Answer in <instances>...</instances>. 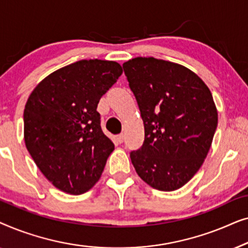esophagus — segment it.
Listing matches in <instances>:
<instances>
[{
    "mask_svg": "<svg viewBox=\"0 0 248 248\" xmlns=\"http://www.w3.org/2000/svg\"><path fill=\"white\" fill-rule=\"evenodd\" d=\"M116 139H117L118 143H123V141H124V135H123V134H118L117 137H116Z\"/></svg>",
    "mask_w": 248,
    "mask_h": 248,
    "instance_id": "obj_1",
    "label": "esophagus"
}]
</instances>
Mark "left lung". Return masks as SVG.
Listing matches in <instances>:
<instances>
[{"label":"left lung","instance_id":"left-lung-1","mask_svg":"<svg viewBox=\"0 0 248 248\" xmlns=\"http://www.w3.org/2000/svg\"><path fill=\"white\" fill-rule=\"evenodd\" d=\"M144 124V142L130 157L151 187L170 192L192 179L204 161L218 125L211 91L187 67L154 57L123 64Z\"/></svg>","mask_w":248,"mask_h":248}]
</instances>
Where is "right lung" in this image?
<instances>
[{
    "mask_svg": "<svg viewBox=\"0 0 248 248\" xmlns=\"http://www.w3.org/2000/svg\"><path fill=\"white\" fill-rule=\"evenodd\" d=\"M123 73L114 61L82 60L40 81L27 100V150L60 191L80 195L99 181L114 143L104 134L97 106Z\"/></svg>",
    "mask_w": 248,
    "mask_h": 248,
    "instance_id": "add662e5",
    "label": "right lung"
}]
</instances>
